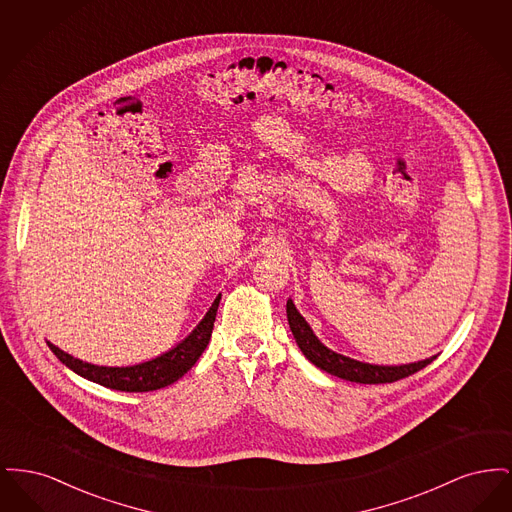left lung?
Listing matches in <instances>:
<instances>
[{
    "label": "left lung",
    "instance_id": "8db88e82",
    "mask_svg": "<svg viewBox=\"0 0 512 512\" xmlns=\"http://www.w3.org/2000/svg\"><path fill=\"white\" fill-rule=\"evenodd\" d=\"M286 313H288V322L292 328L293 338L297 341L299 349L303 351V355L318 366L320 370L334 374L343 380L349 382H357V384H391L397 382L401 378H407L414 372H418L420 368L430 365L438 355L418 361V363H409V365L384 366V365H368L361 363L355 359H349L345 355H340L332 349H328L326 345H322L317 336L313 334L311 326L307 324V320L299 315V311L295 309L292 299H288L286 305Z\"/></svg>",
    "mask_w": 512,
    "mask_h": 512
}]
</instances>
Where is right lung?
Segmentation results:
<instances>
[{"label":"right lung","instance_id":"add662e5","mask_svg":"<svg viewBox=\"0 0 512 512\" xmlns=\"http://www.w3.org/2000/svg\"><path fill=\"white\" fill-rule=\"evenodd\" d=\"M220 295L213 301L207 315L194 328V332L172 347L171 351L163 353L161 357H155L147 363L134 366H98L80 359H74L73 355L65 353L57 345L49 343V349L55 353V357L65 366H69L78 376L96 382L99 386L119 391H153L161 390L165 386H171L178 378H182L195 361L205 351L207 343L213 334V324L219 309Z\"/></svg>","mask_w":512,"mask_h":512}]
</instances>
